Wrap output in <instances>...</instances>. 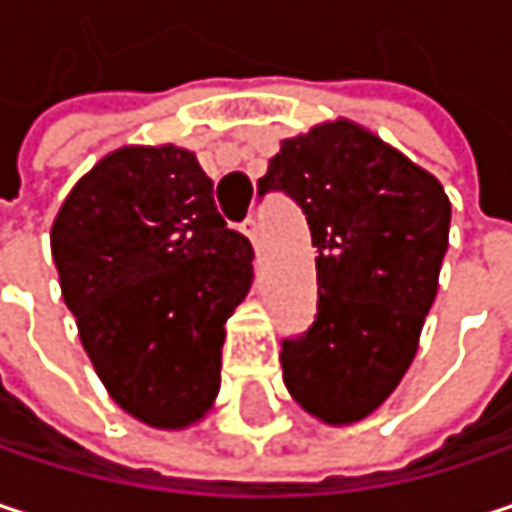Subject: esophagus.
Returning <instances> with one entry per match:
<instances>
[{
  "label": "esophagus",
  "mask_w": 512,
  "mask_h": 512,
  "mask_svg": "<svg viewBox=\"0 0 512 512\" xmlns=\"http://www.w3.org/2000/svg\"><path fill=\"white\" fill-rule=\"evenodd\" d=\"M240 234L243 237H249V243L257 249V222L255 219H246V222H240Z\"/></svg>",
  "instance_id": "1"
}]
</instances>
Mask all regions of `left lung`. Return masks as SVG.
Listing matches in <instances>:
<instances>
[{
  "label": "left lung",
  "mask_w": 512,
  "mask_h": 512,
  "mask_svg": "<svg viewBox=\"0 0 512 512\" xmlns=\"http://www.w3.org/2000/svg\"><path fill=\"white\" fill-rule=\"evenodd\" d=\"M284 192L317 249V317L284 338L293 400L326 424H356L400 385L448 252L451 201L409 156L353 121L284 139L257 195Z\"/></svg>",
  "instance_id": "left-lung-1"
}]
</instances>
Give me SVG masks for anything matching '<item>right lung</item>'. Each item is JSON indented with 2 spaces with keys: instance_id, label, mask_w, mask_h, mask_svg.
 I'll return each mask as SVG.
<instances>
[{
  "instance_id": "1",
  "label": "right lung",
  "mask_w": 512,
  "mask_h": 512,
  "mask_svg": "<svg viewBox=\"0 0 512 512\" xmlns=\"http://www.w3.org/2000/svg\"><path fill=\"white\" fill-rule=\"evenodd\" d=\"M52 260L82 347L133 418L180 430L219 394L225 323L252 287V243L216 210L195 154L103 156L52 222Z\"/></svg>"
}]
</instances>
